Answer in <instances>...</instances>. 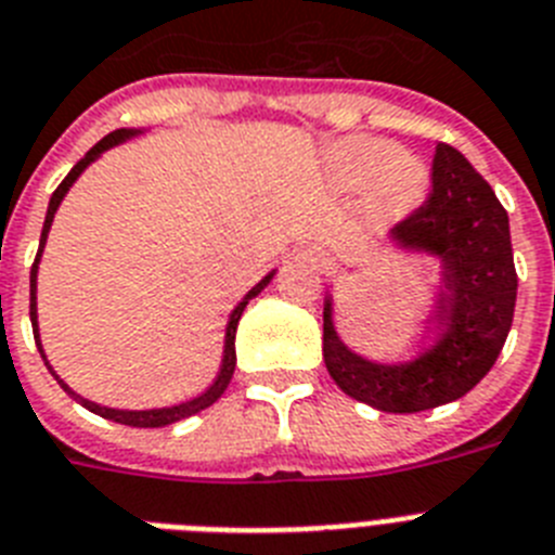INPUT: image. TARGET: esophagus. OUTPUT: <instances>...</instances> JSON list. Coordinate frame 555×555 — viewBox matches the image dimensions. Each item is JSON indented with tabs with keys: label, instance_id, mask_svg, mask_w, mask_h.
Masks as SVG:
<instances>
[{
	"label": "esophagus",
	"instance_id": "esophagus-1",
	"mask_svg": "<svg viewBox=\"0 0 555 555\" xmlns=\"http://www.w3.org/2000/svg\"><path fill=\"white\" fill-rule=\"evenodd\" d=\"M305 259L310 264H315V268H324V264H327V259H324V254H321V250H310V254H305Z\"/></svg>",
	"mask_w": 555,
	"mask_h": 555
}]
</instances>
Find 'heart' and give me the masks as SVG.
Wrapping results in <instances>:
<instances>
[{"label": "heart", "instance_id": "heart-1", "mask_svg": "<svg viewBox=\"0 0 555 555\" xmlns=\"http://www.w3.org/2000/svg\"><path fill=\"white\" fill-rule=\"evenodd\" d=\"M335 180L347 191L370 189L372 208L384 217H403L426 194L428 171L417 157L400 155L378 138H352L333 157Z\"/></svg>", "mask_w": 555, "mask_h": 555}]
</instances>
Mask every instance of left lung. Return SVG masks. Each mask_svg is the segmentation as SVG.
<instances>
[{"label": "left lung", "mask_w": 555, "mask_h": 555, "mask_svg": "<svg viewBox=\"0 0 555 555\" xmlns=\"http://www.w3.org/2000/svg\"><path fill=\"white\" fill-rule=\"evenodd\" d=\"M386 245L426 256L443 270L435 338L406 361H372L341 341L327 293L324 364L349 398L378 412H426L472 392L511 333L516 268L507 211L457 149L437 143L431 194L386 236Z\"/></svg>", "instance_id": "left-lung-1"}]
</instances>
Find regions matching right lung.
<instances>
[{
    "label": "right lung",
    "instance_id": "obj_1",
    "mask_svg": "<svg viewBox=\"0 0 555 555\" xmlns=\"http://www.w3.org/2000/svg\"><path fill=\"white\" fill-rule=\"evenodd\" d=\"M143 132H146V129H115V132H109L104 141H98L95 146H92L90 152H87V155H83L81 160H78L76 166L69 169V175L64 177L62 185L53 191V197H50V206H48V217H44V228H41L39 254H36V262H33V270H30V324H33V335H36V347H39L41 358H44V366H48L50 375L59 380V386H62L69 398H76L83 409H90L92 414H101V417H106V421L124 423V426H134V428H160V426H171V423L185 421V417H191V414L203 412V409L211 406L214 400L225 392L228 384H231V378H234V366H236L234 341H236V324H240V319H242V310L248 307L250 299H256V296H259V293L270 285V279L276 276V270H270L268 276L259 279V282H256V285L250 287L245 296H242L240 305L231 310V315H228V324H225V347H222L220 372H217V378L211 380V386H208L206 392H199L197 398L183 400V403H175V406H160V409H115V406H104V403H95V400H90V398H83V395H78L76 389H69V386L59 378V372L50 366L48 356H44V347H41L39 305H36V287H39V262H41V254H44V245H48V234H50V228H53L55 211H59V206L64 203V197H67V191L73 189V183H76L83 171L90 169L98 157L104 155V152H109L112 146H120V143L132 141V138H138V134H143Z\"/></svg>",
    "mask_w": 555,
    "mask_h": 555
}]
</instances>
